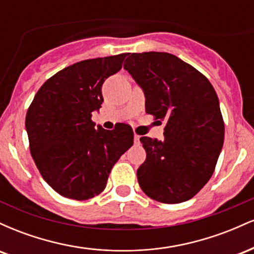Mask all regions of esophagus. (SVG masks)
<instances>
[{
    "mask_svg": "<svg viewBox=\"0 0 254 254\" xmlns=\"http://www.w3.org/2000/svg\"><path fill=\"white\" fill-rule=\"evenodd\" d=\"M139 137H141V136H138V135L133 136V139H135V143H139Z\"/></svg>",
    "mask_w": 254,
    "mask_h": 254,
    "instance_id": "1",
    "label": "esophagus"
}]
</instances>
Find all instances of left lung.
Segmentation results:
<instances>
[{
    "instance_id": "8db88e82",
    "label": "left lung",
    "mask_w": 254,
    "mask_h": 254,
    "mask_svg": "<svg viewBox=\"0 0 254 254\" xmlns=\"http://www.w3.org/2000/svg\"><path fill=\"white\" fill-rule=\"evenodd\" d=\"M124 69L143 89L145 112L166 121L164 139L139 138L147 153L137 170L142 191L166 204L191 199L211 178L223 145L224 123L214 87L167 52L131 54Z\"/></svg>"
}]
</instances>
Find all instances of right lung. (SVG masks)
I'll return each mask as SVG.
<instances>
[{
  "label": "right lung",
  "mask_w": 254,
  "mask_h": 254,
  "mask_svg": "<svg viewBox=\"0 0 254 254\" xmlns=\"http://www.w3.org/2000/svg\"><path fill=\"white\" fill-rule=\"evenodd\" d=\"M127 54L66 66L40 87L26 115L31 155L46 183L61 196L84 200L101 193L119 157L133 144L130 125L95 130L92 113L101 87L122 69Z\"/></svg>",
  "instance_id": "1"
}]
</instances>
